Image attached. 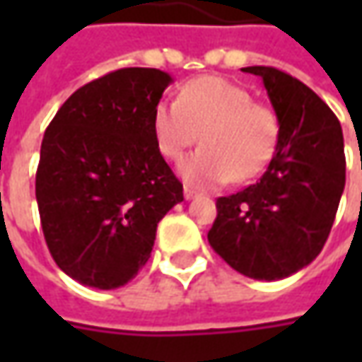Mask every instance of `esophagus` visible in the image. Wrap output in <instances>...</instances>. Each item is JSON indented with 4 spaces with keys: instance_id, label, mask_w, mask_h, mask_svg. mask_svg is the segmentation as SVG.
<instances>
[{
    "instance_id": "esophagus-1",
    "label": "esophagus",
    "mask_w": 362,
    "mask_h": 362,
    "mask_svg": "<svg viewBox=\"0 0 362 362\" xmlns=\"http://www.w3.org/2000/svg\"><path fill=\"white\" fill-rule=\"evenodd\" d=\"M183 195H185V199H193V197H197V191L195 189H191V187H185L183 189Z\"/></svg>"
}]
</instances>
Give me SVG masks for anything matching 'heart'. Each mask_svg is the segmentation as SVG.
Segmentation results:
<instances>
[{"mask_svg": "<svg viewBox=\"0 0 362 362\" xmlns=\"http://www.w3.org/2000/svg\"><path fill=\"white\" fill-rule=\"evenodd\" d=\"M159 151L177 160L202 136L203 148L181 163L189 185L219 187L243 183L272 159L280 122L274 110L230 80L203 76L185 84L177 100H160L153 112Z\"/></svg>", "mask_w": 362, "mask_h": 362, "instance_id": "b5f03b06", "label": "heart"}]
</instances>
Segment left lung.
I'll use <instances>...</instances> for the list:
<instances>
[{
  "label": "left lung",
  "instance_id": "1",
  "mask_svg": "<svg viewBox=\"0 0 362 362\" xmlns=\"http://www.w3.org/2000/svg\"><path fill=\"white\" fill-rule=\"evenodd\" d=\"M243 70L262 80L280 136L259 181L217 199L207 240L235 272L272 282L308 266L327 242L344 191V141L306 84L268 66Z\"/></svg>",
  "mask_w": 362,
  "mask_h": 362
}]
</instances>
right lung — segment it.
<instances>
[{
    "label": "right lung",
    "mask_w": 362,
    "mask_h": 362,
    "mask_svg": "<svg viewBox=\"0 0 362 362\" xmlns=\"http://www.w3.org/2000/svg\"><path fill=\"white\" fill-rule=\"evenodd\" d=\"M173 82L122 68L78 88L46 129L35 199L48 250L76 282L115 290L151 257L157 223L183 202L160 155L153 112Z\"/></svg>",
    "instance_id": "right-lung-1"
}]
</instances>
